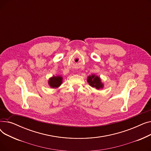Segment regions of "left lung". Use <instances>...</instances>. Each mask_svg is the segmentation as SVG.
<instances>
[{"label": "left lung", "instance_id": "left-lung-1", "mask_svg": "<svg viewBox=\"0 0 151 151\" xmlns=\"http://www.w3.org/2000/svg\"><path fill=\"white\" fill-rule=\"evenodd\" d=\"M87 81L91 87L95 88L97 90L103 89L104 87V84L101 82V80L100 76L95 74L89 75L87 78Z\"/></svg>", "mask_w": 151, "mask_h": 151}]
</instances>
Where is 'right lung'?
<instances>
[{
	"label": "right lung",
	"mask_w": 151,
	"mask_h": 151,
	"mask_svg": "<svg viewBox=\"0 0 151 151\" xmlns=\"http://www.w3.org/2000/svg\"><path fill=\"white\" fill-rule=\"evenodd\" d=\"M63 78L60 75L52 76L48 80V84L51 88L56 89L62 84Z\"/></svg>",
	"instance_id": "obj_1"
}]
</instances>
